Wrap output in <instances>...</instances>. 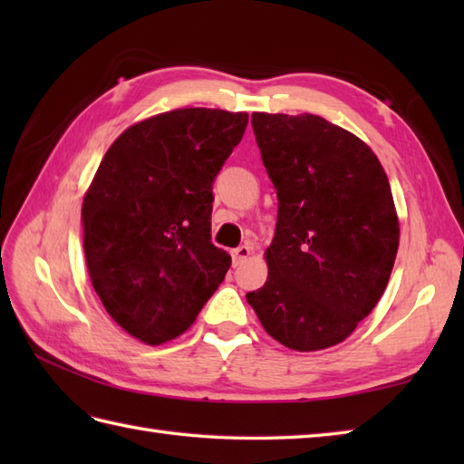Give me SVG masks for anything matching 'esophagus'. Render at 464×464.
<instances>
[{"label": "esophagus", "mask_w": 464, "mask_h": 464, "mask_svg": "<svg viewBox=\"0 0 464 464\" xmlns=\"http://www.w3.org/2000/svg\"><path fill=\"white\" fill-rule=\"evenodd\" d=\"M249 255H251V247H249V245H241V247L233 249V251H231V257H233V265H235V267H239V265H243L245 261H247Z\"/></svg>", "instance_id": "esophagus-1"}]
</instances>
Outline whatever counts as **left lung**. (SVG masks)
Listing matches in <instances>:
<instances>
[{
  "label": "left lung",
  "instance_id": "left-lung-1",
  "mask_svg": "<svg viewBox=\"0 0 464 464\" xmlns=\"http://www.w3.org/2000/svg\"><path fill=\"white\" fill-rule=\"evenodd\" d=\"M251 125L279 209L269 277L247 303L285 347H333L374 309L395 265L387 173L359 137L319 115L253 113Z\"/></svg>",
  "mask_w": 464,
  "mask_h": 464
}]
</instances>
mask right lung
<instances>
[{
	"mask_svg": "<svg viewBox=\"0 0 464 464\" xmlns=\"http://www.w3.org/2000/svg\"><path fill=\"white\" fill-rule=\"evenodd\" d=\"M247 123L189 107L130 127L107 150L82 207L83 249L105 311L135 339L179 337L231 267L211 243L213 183Z\"/></svg>",
	"mask_w": 464,
	"mask_h": 464,
	"instance_id": "add662e5",
	"label": "right lung"
}]
</instances>
